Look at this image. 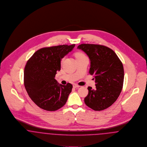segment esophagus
I'll list each match as a JSON object with an SVG mask.
<instances>
[{"label":"esophagus","instance_id":"obj_1","mask_svg":"<svg viewBox=\"0 0 147 147\" xmlns=\"http://www.w3.org/2000/svg\"><path fill=\"white\" fill-rule=\"evenodd\" d=\"M73 87H74V88H77V87H79L80 86L78 85H77L76 84H74L73 85Z\"/></svg>","mask_w":147,"mask_h":147}]
</instances>
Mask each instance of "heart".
<instances>
[{"instance_id": "heart-1", "label": "heart", "mask_w": 147, "mask_h": 147, "mask_svg": "<svg viewBox=\"0 0 147 147\" xmlns=\"http://www.w3.org/2000/svg\"><path fill=\"white\" fill-rule=\"evenodd\" d=\"M85 56V55L83 53H80V52H78V53H76L75 54V57H76V59H78V58L81 57H82V56ZM63 59H64V58L62 59V60H61V61H63Z\"/></svg>"}]
</instances>
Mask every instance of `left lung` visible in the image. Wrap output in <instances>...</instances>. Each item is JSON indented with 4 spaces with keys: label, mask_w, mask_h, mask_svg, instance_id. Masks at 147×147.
I'll list each match as a JSON object with an SVG mask.
<instances>
[{
    "label": "left lung",
    "mask_w": 147,
    "mask_h": 147,
    "mask_svg": "<svg viewBox=\"0 0 147 147\" xmlns=\"http://www.w3.org/2000/svg\"><path fill=\"white\" fill-rule=\"evenodd\" d=\"M77 49H81L89 57V73L95 78L96 88L88 87L85 104L97 111L108 108L116 102L123 88L122 63L115 51L106 46L82 44Z\"/></svg>",
    "instance_id": "8db88e82"
}]
</instances>
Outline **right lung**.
<instances>
[{
	"instance_id": "add662e5",
	"label": "right lung",
	"mask_w": 147,
	"mask_h": 147,
	"mask_svg": "<svg viewBox=\"0 0 147 147\" xmlns=\"http://www.w3.org/2000/svg\"><path fill=\"white\" fill-rule=\"evenodd\" d=\"M75 44L43 47L28 60L24 72V83L31 100L38 107L55 111L67 100L72 85L59 84L55 79L61 69V60L71 51Z\"/></svg>"
}]
</instances>
